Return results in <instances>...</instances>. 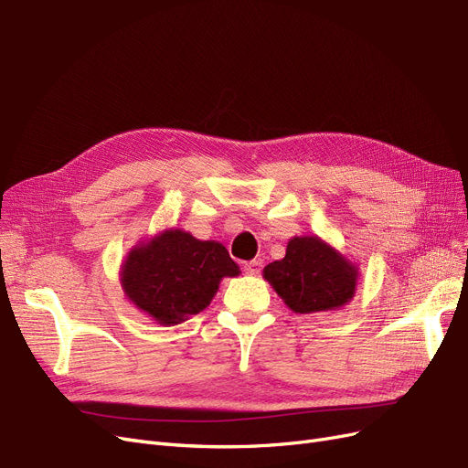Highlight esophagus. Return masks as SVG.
Masks as SVG:
<instances>
[{
    "mask_svg": "<svg viewBox=\"0 0 468 468\" xmlns=\"http://www.w3.org/2000/svg\"><path fill=\"white\" fill-rule=\"evenodd\" d=\"M242 270H245V273H249V275H258L261 271V261L260 260L245 261V266H242Z\"/></svg>",
    "mask_w": 468,
    "mask_h": 468,
    "instance_id": "34e87169",
    "label": "esophagus"
}]
</instances>
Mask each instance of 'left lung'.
I'll list each match as a JSON object with an SVG mask.
<instances>
[{
  "mask_svg": "<svg viewBox=\"0 0 468 468\" xmlns=\"http://www.w3.org/2000/svg\"><path fill=\"white\" fill-rule=\"evenodd\" d=\"M263 277L292 312L317 314L354 296L357 270L317 237H294L284 258L263 268Z\"/></svg>",
  "mask_w": 468,
  "mask_h": 468,
  "instance_id": "8db88e82",
  "label": "left lung"
}]
</instances>
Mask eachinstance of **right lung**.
I'll return each mask as SVG.
<instances>
[{"instance_id":"obj_1","label":"right lung","mask_w":468,"mask_h":468,"mask_svg":"<svg viewBox=\"0 0 468 468\" xmlns=\"http://www.w3.org/2000/svg\"><path fill=\"white\" fill-rule=\"evenodd\" d=\"M239 275L226 247L170 229L130 252L122 287L139 310L165 324H177L205 310L221 277Z\"/></svg>"}]
</instances>
